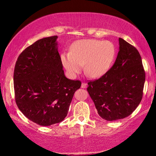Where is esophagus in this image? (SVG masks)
Masks as SVG:
<instances>
[{
  "label": "esophagus",
  "mask_w": 156,
  "mask_h": 156,
  "mask_svg": "<svg viewBox=\"0 0 156 156\" xmlns=\"http://www.w3.org/2000/svg\"><path fill=\"white\" fill-rule=\"evenodd\" d=\"M87 84L85 83V82H82L81 84V87L82 88H87Z\"/></svg>",
  "instance_id": "34e87169"
}]
</instances>
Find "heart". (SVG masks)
<instances>
[{
  "label": "heart",
  "mask_w": 156,
  "mask_h": 156,
  "mask_svg": "<svg viewBox=\"0 0 156 156\" xmlns=\"http://www.w3.org/2000/svg\"><path fill=\"white\" fill-rule=\"evenodd\" d=\"M115 55L114 44L109 41L80 40L72 46L70 52L61 55L63 66L72 76L84 72L91 78H98L110 68Z\"/></svg>",
  "instance_id": "heart-1"
}]
</instances>
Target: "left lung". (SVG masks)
Returning <instances> with one entry per match:
<instances>
[{"mask_svg":"<svg viewBox=\"0 0 156 156\" xmlns=\"http://www.w3.org/2000/svg\"><path fill=\"white\" fill-rule=\"evenodd\" d=\"M119 51L112 67L94 80L87 90L99 116L112 121L132 114L141 101L145 72L141 55L133 45L119 38Z\"/></svg>","mask_w":156,"mask_h":156,"instance_id":"left-lung-1","label":"left lung"}]
</instances>
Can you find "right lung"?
I'll list each match as a JSON object with an SVG mask.
<instances>
[{
  "label": "right lung",
  "mask_w": 156,
  "mask_h": 156,
  "mask_svg": "<svg viewBox=\"0 0 156 156\" xmlns=\"http://www.w3.org/2000/svg\"><path fill=\"white\" fill-rule=\"evenodd\" d=\"M57 38H43L29 45L19 55L14 69L16 104L26 117L41 126L64 120L82 84L65 76Z\"/></svg>",
  "instance_id": "obj_1"
}]
</instances>
